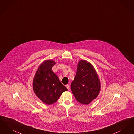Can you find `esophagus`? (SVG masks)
<instances>
[{
	"instance_id": "esophagus-1",
	"label": "esophagus",
	"mask_w": 134,
	"mask_h": 134,
	"mask_svg": "<svg viewBox=\"0 0 134 134\" xmlns=\"http://www.w3.org/2000/svg\"><path fill=\"white\" fill-rule=\"evenodd\" d=\"M66 87H67V89H70V86H69V84H67V85H66Z\"/></svg>"
}]
</instances>
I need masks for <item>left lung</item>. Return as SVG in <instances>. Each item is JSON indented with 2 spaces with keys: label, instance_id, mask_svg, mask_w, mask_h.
Returning <instances> with one entry per match:
<instances>
[{
  "label": "left lung",
  "instance_id": "8db88e82",
  "mask_svg": "<svg viewBox=\"0 0 134 134\" xmlns=\"http://www.w3.org/2000/svg\"><path fill=\"white\" fill-rule=\"evenodd\" d=\"M71 89L77 100L83 104H88L97 97L100 90V80L94 68L87 61H79Z\"/></svg>",
  "mask_w": 134,
  "mask_h": 134
}]
</instances>
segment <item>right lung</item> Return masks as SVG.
I'll return each mask as SVG.
<instances>
[{"label":"right lung","instance_id":"1","mask_svg":"<svg viewBox=\"0 0 134 134\" xmlns=\"http://www.w3.org/2000/svg\"><path fill=\"white\" fill-rule=\"evenodd\" d=\"M56 63L51 60L45 61L39 66L33 81L35 93L41 101L48 105L56 102L62 93L67 90L52 70Z\"/></svg>","mask_w":134,"mask_h":134}]
</instances>
